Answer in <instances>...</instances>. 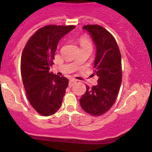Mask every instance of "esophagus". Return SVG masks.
<instances>
[{
    "mask_svg": "<svg viewBox=\"0 0 152 152\" xmlns=\"http://www.w3.org/2000/svg\"><path fill=\"white\" fill-rule=\"evenodd\" d=\"M76 83V79H71L70 80H69V87L71 88L72 86H73V85L75 84V83Z\"/></svg>",
    "mask_w": 152,
    "mask_h": 152,
    "instance_id": "34e87169",
    "label": "esophagus"
}]
</instances>
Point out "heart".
<instances>
[{
	"mask_svg": "<svg viewBox=\"0 0 152 152\" xmlns=\"http://www.w3.org/2000/svg\"><path fill=\"white\" fill-rule=\"evenodd\" d=\"M79 42L81 47L86 46H91V42L90 39L86 36L81 37L79 39Z\"/></svg>",
	"mask_w": 152,
	"mask_h": 152,
	"instance_id": "b5f03b06",
	"label": "heart"
}]
</instances>
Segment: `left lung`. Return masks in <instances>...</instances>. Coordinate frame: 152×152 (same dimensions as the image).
I'll return each mask as SVG.
<instances>
[{"label": "left lung", "mask_w": 152, "mask_h": 152, "mask_svg": "<svg viewBox=\"0 0 152 152\" xmlns=\"http://www.w3.org/2000/svg\"><path fill=\"white\" fill-rule=\"evenodd\" d=\"M83 28L91 34L97 46L94 74L98 77V83L92 88L86 86V91L79 103L89 115L100 116L113 106L120 90L122 80L121 52L114 37L104 28L87 25Z\"/></svg>", "instance_id": "8db88e82"}]
</instances>
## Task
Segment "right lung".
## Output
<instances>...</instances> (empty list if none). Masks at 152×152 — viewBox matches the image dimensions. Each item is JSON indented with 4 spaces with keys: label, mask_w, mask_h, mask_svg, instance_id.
I'll return each instance as SVG.
<instances>
[{
    "label": "right lung",
    "mask_w": 152,
    "mask_h": 152,
    "mask_svg": "<svg viewBox=\"0 0 152 152\" xmlns=\"http://www.w3.org/2000/svg\"><path fill=\"white\" fill-rule=\"evenodd\" d=\"M75 25H49L39 28L27 42L21 58V73L26 95L33 108L43 116L60 109L68 86L64 76L49 72L58 43Z\"/></svg>",
    "instance_id": "1"
}]
</instances>
